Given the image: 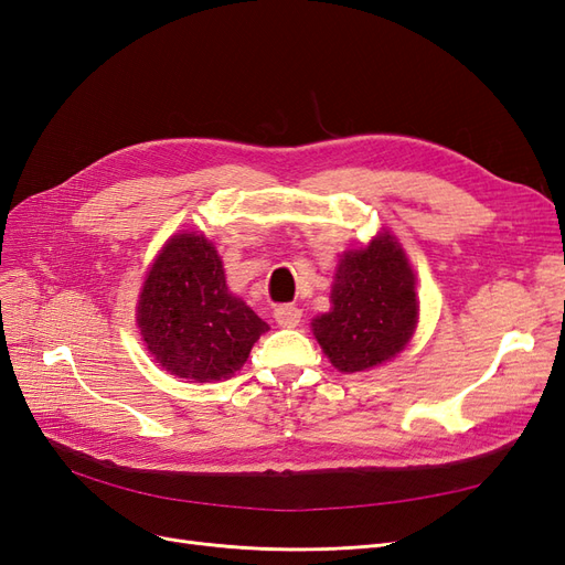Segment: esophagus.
I'll list each match as a JSON object with an SVG mask.
<instances>
[{
	"instance_id": "esophagus-1",
	"label": "esophagus",
	"mask_w": 565,
	"mask_h": 565,
	"mask_svg": "<svg viewBox=\"0 0 565 565\" xmlns=\"http://www.w3.org/2000/svg\"><path fill=\"white\" fill-rule=\"evenodd\" d=\"M273 318H276L280 328H297V324L301 322V311L292 303H282L276 311H273Z\"/></svg>"
}]
</instances>
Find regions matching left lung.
Listing matches in <instances>:
<instances>
[{
	"mask_svg": "<svg viewBox=\"0 0 565 565\" xmlns=\"http://www.w3.org/2000/svg\"><path fill=\"white\" fill-rule=\"evenodd\" d=\"M330 301L311 328L339 372H365L396 358L419 318L415 273L396 237L384 231L367 247L341 254Z\"/></svg>",
	"mask_w": 565,
	"mask_h": 565,
	"instance_id": "8db88e82",
	"label": "left lung"
}]
</instances>
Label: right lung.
I'll return each instance as SVG.
<instances>
[{"label":"right lung","instance_id":"1","mask_svg":"<svg viewBox=\"0 0 565 565\" xmlns=\"http://www.w3.org/2000/svg\"><path fill=\"white\" fill-rule=\"evenodd\" d=\"M136 322L162 370L200 384L235 374L268 330L231 295L221 256L202 233L169 237L146 273Z\"/></svg>","mask_w":565,"mask_h":565}]
</instances>
